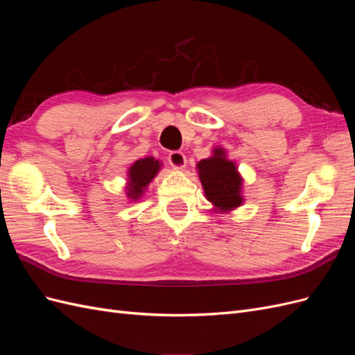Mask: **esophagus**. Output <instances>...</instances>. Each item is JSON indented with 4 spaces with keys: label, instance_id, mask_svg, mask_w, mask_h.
Wrapping results in <instances>:
<instances>
[{
    "label": "esophagus",
    "instance_id": "1",
    "mask_svg": "<svg viewBox=\"0 0 355 355\" xmlns=\"http://www.w3.org/2000/svg\"><path fill=\"white\" fill-rule=\"evenodd\" d=\"M168 164L175 170H182L187 166V157L184 155V153H180V151L170 153L168 154Z\"/></svg>",
    "mask_w": 355,
    "mask_h": 355
}]
</instances>
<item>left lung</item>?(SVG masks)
Instances as JSON below:
<instances>
[{
	"instance_id": "8db88e82",
	"label": "left lung",
	"mask_w": 355,
	"mask_h": 355,
	"mask_svg": "<svg viewBox=\"0 0 355 355\" xmlns=\"http://www.w3.org/2000/svg\"><path fill=\"white\" fill-rule=\"evenodd\" d=\"M211 153L213 155L197 163L198 178L211 210L227 213L243 206V178L223 148L216 146Z\"/></svg>"
}]
</instances>
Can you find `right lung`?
Wrapping results in <instances>:
<instances>
[{
	"mask_svg": "<svg viewBox=\"0 0 355 355\" xmlns=\"http://www.w3.org/2000/svg\"><path fill=\"white\" fill-rule=\"evenodd\" d=\"M161 167H163V163L154 157L137 159L128 167L125 184V196L128 201H137L145 194L148 185L158 175Z\"/></svg>",
	"mask_w": 355,
	"mask_h": 355,
	"instance_id": "add662e5",
	"label": "right lung"
}]
</instances>
